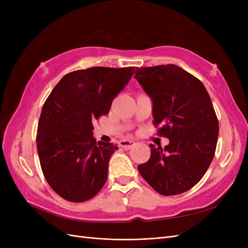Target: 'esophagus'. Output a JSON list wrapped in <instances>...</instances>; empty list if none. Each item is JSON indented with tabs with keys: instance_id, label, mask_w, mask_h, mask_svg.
<instances>
[{
	"instance_id": "1",
	"label": "esophagus",
	"mask_w": 248,
	"mask_h": 248,
	"mask_svg": "<svg viewBox=\"0 0 248 248\" xmlns=\"http://www.w3.org/2000/svg\"><path fill=\"white\" fill-rule=\"evenodd\" d=\"M120 146H121L122 148H124L125 150H129L133 146H136V141L129 140H124L120 141Z\"/></svg>"
}]
</instances>
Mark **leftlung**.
<instances>
[{
	"label": "left lung",
	"mask_w": 248,
	"mask_h": 248,
	"mask_svg": "<svg viewBox=\"0 0 248 248\" xmlns=\"http://www.w3.org/2000/svg\"><path fill=\"white\" fill-rule=\"evenodd\" d=\"M136 78L152 100L157 133L170 140L164 148L150 145L140 174L162 196L189 190L215 153L219 128L211 98L201 80L174 64L138 68Z\"/></svg>",
	"instance_id": "8db88e82"
}]
</instances>
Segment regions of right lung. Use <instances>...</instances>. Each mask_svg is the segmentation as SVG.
<instances>
[{"mask_svg": "<svg viewBox=\"0 0 248 248\" xmlns=\"http://www.w3.org/2000/svg\"><path fill=\"white\" fill-rule=\"evenodd\" d=\"M136 69L92 67L67 73L44 102L37 150L43 175L60 197L85 202L106 184L109 158L119 148L96 141L93 122L108 114Z\"/></svg>", "mask_w": 248, "mask_h": 248, "instance_id": "add662e5", "label": "right lung"}]
</instances>
